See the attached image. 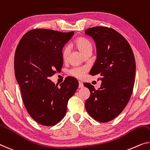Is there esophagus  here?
Segmentation results:
<instances>
[{
    "label": "esophagus",
    "mask_w": 150,
    "mask_h": 150,
    "mask_svg": "<svg viewBox=\"0 0 150 150\" xmlns=\"http://www.w3.org/2000/svg\"><path fill=\"white\" fill-rule=\"evenodd\" d=\"M83 87V83L81 81H79V88H82Z\"/></svg>",
    "instance_id": "esophagus-1"
}]
</instances>
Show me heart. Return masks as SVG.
I'll use <instances>...</instances> for the list:
<instances>
[{
    "label": "heart",
    "mask_w": 150,
    "mask_h": 150,
    "mask_svg": "<svg viewBox=\"0 0 150 150\" xmlns=\"http://www.w3.org/2000/svg\"><path fill=\"white\" fill-rule=\"evenodd\" d=\"M75 45L78 50L85 55L88 53H91L92 51L93 46L91 42L83 37L77 38L75 41ZM69 52H70V47L67 45L64 47L62 50V57L64 60L67 59ZM87 71H88V68L86 67H75L71 69L69 71V74L73 77L78 78V79H81L83 77Z\"/></svg>",
    "instance_id": "obj_1"
}]
</instances>
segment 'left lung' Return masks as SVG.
Returning a JSON list of instances; mask_svg holds the SVG:
<instances>
[{
	"label": "left lung",
	"mask_w": 150,
	"mask_h": 150,
	"mask_svg": "<svg viewBox=\"0 0 150 150\" xmlns=\"http://www.w3.org/2000/svg\"><path fill=\"white\" fill-rule=\"evenodd\" d=\"M85 33L94 40L97 48V59L89 74L100 75L102 81L98 90L89 83H84L90 91L85 106L93 118L106 122L121 113L132 95L135 57L127 40L112 28L93 27Z\"/></svg>",
	"instance_id": "8db88e82"
}]
</instances>
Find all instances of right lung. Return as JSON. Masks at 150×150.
<instances>
[{
  "mask_svg": "<svg viewBox=\"0 0 150 150\" xmlns=\"http://www.w3.org/2000/svg\"><path fill=\"white\" fill-rule=\"evenodd\" d=\"M73 34L33 29L23 35L15 51V77L23 104L30 117L44 126H53L64 118L69 100L79 86L72 77L60 88L49 79L61 69L62 48Z\"/></svg>",
  "mask_w": 150,
  "mask_h": 150,
  "instance_id": "add662e5",
  "label": "right lung"
}]
</instances>
